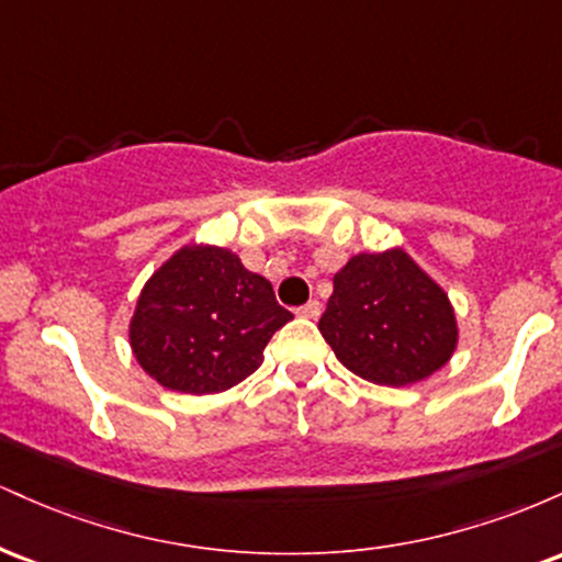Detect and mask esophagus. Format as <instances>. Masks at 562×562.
<instances>
[{
    "label": "esophagus",
    "instance_id": "34e87169",
    "mask_svg": "<svg viewBox=\"0 0 562 562\" xmlns=\"http://www.w3.org/2000/svg\"><path fill=\"white\" fill-rule=\"evenodd\" d=\"M295 314H299V317H303V319H317L322 314V303L319 301L303 303V306L295 308Z\"/></svg>",
    "mask_w": 562,
    "mask_h": 562
}]
</instances>
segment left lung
I'll use <instances>...</instances> for the list:
<instances>
[{
	"mask_svg": "<svg viewBox=\"0 0 562 562\" xmlns=\"http://www.w3.org/2000/svg\"><path fill=\"white\" fill-rule=\"evenodd\" d=\"M319 333L353 375L378 385L434 375L457 346L447 293L404 250L353 256L333 277Z\"/></svg>",
	"mask_w": 562,
	"mask_h": 562,
	"instance_id": "obj_1",
	"label": "left lung"
}]
</instances>
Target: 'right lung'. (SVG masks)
<instances>
[{"label": "right lung", "mask_w": 562, "mask_h": 562, "mask_svg": "<svg viewBox=\"0 0 562 562\" xmlns=\"http://www.w3.org/2000/svg\"><path fill=\"white\" fill-rule=\"evenodd\" d=\"M290 319L269 280L235 254L187 245L147 280L128 338L147 375L203 396L254 375L269 338Z\"/></svg>", "instance_id": "add662e5"}]
</instances>
